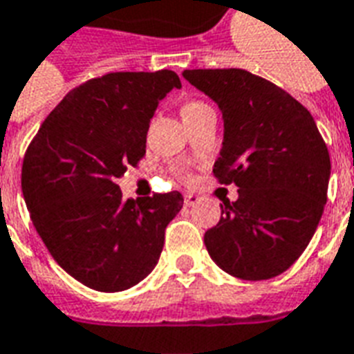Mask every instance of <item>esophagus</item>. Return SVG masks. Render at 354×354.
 I'll return each instance as SVG.
<instances>
[{"mask_svg": "<svg viewBox=\"0 0 354 354\" xmlns=\"http://www.w3.org/2000/svg\"><path fill=\"white\" fill-rule=\"evenodd\" d=\"M198 201H201V198H198L197 195H193V193H187V195H185V197H184V204H185V206H195V204H197Z\"/></svg>", "mask_w": 354, "mask_h": 354, "instance_id": "esophagus-1", "label": "esophagus"}]
</instances>
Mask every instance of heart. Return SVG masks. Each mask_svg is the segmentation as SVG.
Returning a JSON list of instances; mask_svg holds the SVG:
<instances>
[{
    "mask_svg": "<svg viewBox=\"0 0 354 354\" xmlns=\"http://www.w3.org/2000/svg\"><path fill=\"white\" fill-rule=\"evenodd\" d=\"M201 106H204V103H201V101H189V103H185L184 106H182V116H187L189 112L197 111Z\"/></svg>",
    "mask_w": 354,
    "mask_h": 354,
    "instance_id": "b5f03b06",
    "label": "heart"
}]
</instances>
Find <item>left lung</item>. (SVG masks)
I'll return each mask as SVG.
<instances>
[{
    "instance_id": "left-lung-1",
    "label": "left lung",
    "mask_w": 354,
    "mask_h": 354,
    "mask_svg": "<svg viewBox=\"0 0 354 354\" xmlns=\"http://www.w3.org/2000/svg\"><path fill=\"white\" fill-rule=\"evenodd\" d=\"M184 78L223 112L214 176L236 184L206 230L212 261L248 281L283 274L308 248L323 216L330 156L310 111L279 86L243 69H191Z\"/></svg>"
}]
</instances>
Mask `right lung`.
Here are the masks:
<instances>
[{
  "label": "right lung",
  "mask_w": 354,
  "mask_h": 354,
  "mask_svg": "<svg viewBox=\"0 0 354 354\" xmlns=\"http://www.w3.org/2000/svg\"><path fill=\"white\" fill-rule=\"evenodd\" d=\"M182 88L174 71L109 73L71 90L26 150L22 193L46 250L86 287L118 292L142 281L182 210L178 191L124 201L118 178L146 156L157 104Z\"/></svg>",
  "instance_id": "obj_1"
}]
</instances>
